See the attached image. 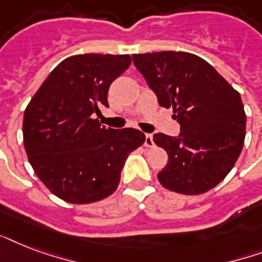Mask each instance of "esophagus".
Instances as JSON below:
<instances>
[{"mask_svg":"<svg viewBox=\"0 0 262 262\" xmlns=\"http://www.w3.org/2000/svg\"><path fill=\"white\" fill-rule=\"evenodd\" d=\"M144 145L148 148L154 147V136H152L151 133H147V135H145V141H144Z\"/></svg>","mask_w":262,"mask_h":262,"instance_id":"esophagus-1","label":"esophagus"}]
</instances>
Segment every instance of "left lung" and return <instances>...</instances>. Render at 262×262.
<instances>
[{"label": "left lung", "mask_w": 262, "mask_h": 262, "mask_svg": "<svg viewBox=\"0 0 262 262\" xmlns=\"http://www.w3.org/2000/svg\"><path fill=\"white\" fill-rule=\"evenodd\" d=\"M133 63L181 125L178 137L154 136L168 155L159 182L181 194L211 190L231 171L244 148L246 114L239 92L205 59L185 51L135 54Z\"/></svg>", "instance_id": "8db88e82"}]
</instances>
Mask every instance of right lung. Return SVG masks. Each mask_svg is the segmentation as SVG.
<instances>
[{
  "label": "right lung",
  "mask_w": 262,
  "mask_h": 262,
  "mask_svg": "<svg viewBox=\"0 0 262 262\" xmlns=\"http://www.w3.org/2000/svg\"><path fill=\"white\" fill-rule=\"evenodd\" d=\"M130 62L127 54L72 55L53 69L24 111L31 166L67 203L90 204L113 194L127 155L145 141L137 129H111L94 119L108 107V88Z\"/></svg>",
  "instance_id": "right-lung-1"
}]
</instances>
